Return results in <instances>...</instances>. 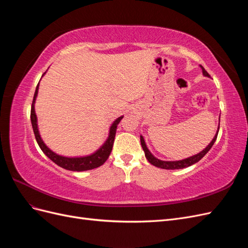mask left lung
<instances>
[{"instance_id": "obj_1", "label": "left lung", "mask_w": 248, "mask_h": 248, "mask_svg": "<svg viewBox=\"0 0 248 248\" xmlns=\"http://www.w3.org/2000/svg\"><path fill=\"white\" fill-rule=\"evenodd\" d=\"M201 68L202 70V74H204L205 77L209 78L210 77L209 73L205 70V68L202 65H201ZM218 130H219V127H218ZM218 130H217V132L215 134L214 139L212 140V141L210 142V144L204 150H202V152H200L197 155H193V156L189 157V158H186V159H183V160H178V161H163V160L157 159L156 157H154L151 154V152H150L149 150H148V148L146 146V142L144 140V138H142L141 136H140V144H141L142 150H144V152H145L146 158L148 159V161L150 163L153 164V166H155L157 168H160V169H164V170H180V169H184V168H187V167H190V166H192V164L197 163L198 161H200L202 158V157H204L209 152V150L212 148V146L214 145V142H215V140L217 139V134H218Z\"/></svg>"}]
</instances>
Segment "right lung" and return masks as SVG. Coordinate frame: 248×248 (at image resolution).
Masks as SVG:
<instances>
[{"label": "right lung", "instance_id": "right-lung-1", "mask_svg": "<svg viewBox=\"0 0 248 248\" xmlns=\"http://www.w3.org/2000/svg\"><path fill=\"white\" fill-rule=\"evenodd\" d=\"M43 74H46V72H44ZM38 86H39V84L36 87V91H35L33 102H32L31 122H32L33 131L35 134V139H36L37 142H38V145H39L40 149L42 150V152L46 154L51 161H54L56 164H58L59 167H61V168H63L65 170H68L82 171V170H93V169H96V168L102 166V164L108 160V156L111 152L112 145H114V140H115V137H116L117 126L120 123V121H121L123 117H119L116 121L112 123V125L109 128L108 139L107 140L106 142H104L103 146L99 150H97V151L95 153H93L92 155L84 156V157H74V158L73 157H64L61 155H58V154L52 152L51 150H49L46 147V145L44 144L43 140L40 138L38 127H37V117L35 114L34 104H35L37 94H38V88H39Z\"/></svg>", "mask_w": 248, "mask_h": 248}]
</instances>
